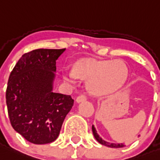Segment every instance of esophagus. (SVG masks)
I'll list each match as a JSON object with an SVG mask.
<instances>
[{"label":"esophagus","mask_w":160,"mask_h":160,"mask_svg":"<svg viewBox=\"0 0 160 160\" xmlns=\"http://www.w3.org/2000/svg\"><path fill=\"white\" fill-rule=\"evenodd\" d=\"M86 100H87V97L85 96V95H80V96H78V97L76 98V102H78V103H79V102H84V101H86Z\"/></svg>","instance_id":"esophagus-1"}]
</instances>
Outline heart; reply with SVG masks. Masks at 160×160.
I'll list each match as a JSON object with an SVG mask.
<instances>
[{
	"label": "heart",
	"mask_w": 160,
	"mask_h": 160,
	"mask_svg": "<svg viewBox=\"0 0 160 160\" xmlns=\"http://www.w3.org/2000/svg\"><path fill=\"white\" fill-rule=\"evenodd\" d=\"M76 74L83 78H89L88 87L94 95H106L120 88L128 77V68L120 60L82 59L74 65V71L63 72V79L72 82Z\"/></svg>",
	"instance_id": "b5f03b06"
}]
</instances>
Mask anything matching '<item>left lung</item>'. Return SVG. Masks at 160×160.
I'll return each instance as SVG.
<instances>
[{"label":"left lung","instance_id":"left-lung-1","mask_svg":"<svg viewBox=\"0 0 160 160\" xmlns=\"http://www.w3.org/2000/svg\"><path fill=\"white\" fill-rule=\"evenodd\" d=\"M92 133H93L94 138H96V140H97L98 143L102 144V145L107 146V147H109V148H122V147L125 146L124 144H122V143H109V142H107V141L103 140V139L98 135V133H97V130H96V128L94 127V125L92 126Z\"/></svg>","mask_w":160,"mask_h":160}]
</instances>
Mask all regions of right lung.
Listing matches in <instances>:
<instances>
[{
    "label": "right lung",
    "mask_w": 160,
    "mask_h": 160,
    "mask_svg": "<svg viewBox=\"0 0 160 160\" xmlns=\"http://www.w3.org/2000/svg\"><path fill=\"white\" fill-rule=\"evenodd\" d=\"M64 49H36L22 56L10 74L6 98L12 128L35 144L55 141L73 106L70 95L53 92L56 61Z\"/></svg>",
    "instance_id": "right-lung-1"
}]
</instances>
